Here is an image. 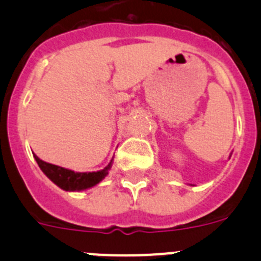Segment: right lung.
<instances>
[{
    "label": "right lung",
    "instance_id": "1",
    "mask_svg": "<svg viewBox=\"0 0 261 261\" xmlns=\"http://www.w3.org/2000/svg\"><path fill=\"white\" fill-rule=\"evenodd\" d=\"M33 155L44 174L53 183L57 184L59 188L67 192H81L84 189L92 188L105 179V177L109 174V170L112 167L111 160L107 167L98 170V172H74V170L67 169V168L59 167V165L50 164V163L41 160L35 154Z\"/></svg>",
    "mask_w": 261,
    "mask_h": 261
}]
</instances>
